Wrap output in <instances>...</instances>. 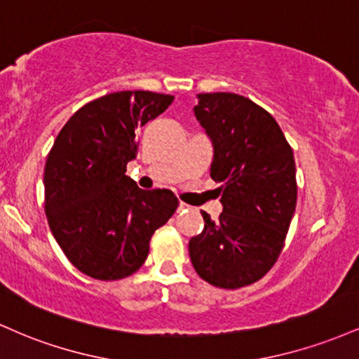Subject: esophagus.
<instances>
[{
	"label": "esophagus",
	"instance_id": "1",
	"mask_svg": "<svg viewBox=\"0 0 359 359\" xmlns=\"http://www.w3.org/2000/svg\"><path fill=\"white\" fill-rule=\"evenodd\" d=\"M189 205L187 204H184V203H179V211H185V209H187Z\"/></svg>",
	"mask_w": 359,
	"mask_h": 359
}]
</instances>
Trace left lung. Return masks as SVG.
<instances>
[{
  "mask_svg": "<svg viewBox=\"0 0 359 359\" xmlns=\"http://www.w3.org/2000/svg\"><path fill=\"white\" fill-rule=\"evenodd\" d=\"M197 121L212 143L211 177L222 212L191 238L197 275L221 288L257 282L277 262L297 203L295 160L273 116L233 93L197 94Z\"/></svg>",
  "mask_w": 359,
  "mask_h": 359,
  "instance_id": "8db88e82",
  "label": "left lung"
}]
</instances>
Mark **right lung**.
Instances as JSON below:
<instances>
[{
  "mask_svg": "<svg viewBox=\"0 0 359 359\" xmlns=\"http://www.w3.org/2000/svg\"><path fill=\"white\" fill-rule=\"evenodd\" d=\"M174 96L119 90L84 104L57 135L43 172L45 214L69 262L96 280L130 277L150 240L175 212L168 189L143 191L126 175L137 130Z\"/></svg>",
  "mask_w": 359,
  "mask_h": 359,
  "instance_id": "1",
  "label": "right lung"
}]
</instances>
